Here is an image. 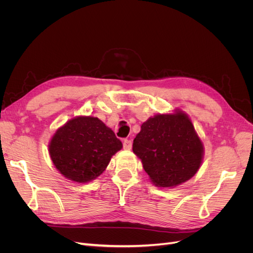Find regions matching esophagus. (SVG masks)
Returning a JSON list of instances; mask_svg holds the SVG:
<instances>
[{
    "instance_id": "34e87169",
    "label": "esophagus",
    "mask_w": 253,
    "mask_h": 253,
    "mask_svg": "<svg viewBox=\"0 0 253 253\" xmlns=\"http://www.w3.org/2000/svg\"><path fill=\"white\" fill-rule=\"evenodd\" d=\"M132 140H128V139H125L124 140V149L126 150H131L132 149Z\"/></svg>"
}]
</instances>
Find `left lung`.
I'll return each instance as SVG.
<instances>
[{"instance_id":"left-lung-1","label":"left lung","mask_w":253,"mask_h":253,"mask_svg":"<svg viewBox=\"0 0 253 253\" xmlns=\"http://www.w3.org/2000/svg\"><path fill=\"white\" fill-rule=\"evenodd\" d=\"M203 143L186 114L157 115L141 126L133 142L144 171L158 187L187 181L200 169Z\"/></svg>"}]
</instances>
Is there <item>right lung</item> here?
I'll list each match as a JSON object with an SVG mask.
<instances>
[{
	"label": "right lung",
	"instance_id": "obj_1",
	"mask_svg": "<svg viewBox=\"0 0 253 253\" xmlns=\"http://www.w3.org/2000/svg\"><path fill=\"white\" fill-rule=\"evenodd\" d=\"M121 148V141L100 119L81 116L58 129L50 140L49 154L66 178L87 182L105 170Z\"/></svg>",
	"mask_w": 253,
	"mask_h": 253
}]
</instances>
